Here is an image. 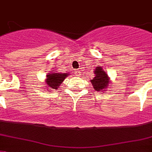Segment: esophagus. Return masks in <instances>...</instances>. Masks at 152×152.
I'll use <instances>...</instances> for the list:
<instances>
[{"label":"esophagus","instance_id":"obj_1","mask_svg":"<svg viewBox=\"0 0 152 152\" xmlns=\"http://www.w3.org/2000/svg\"><path fill=\"white\" fill-rule=\"evenodd\" d=\"M75 74L76 76H80V75H81V71H79V70H76L75 72Z\"/></svg>","mask_w":152,"mask_h":152}]
</instances>
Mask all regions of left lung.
Here are the masks:
<instances>
[{
  "label": "left lung",
  "mask_w": 152,
  "mask_h": 152,
  "mask_svg": "<svg viewBox=\"0 0 152 152\" xmlns=\"http://www.w3.org/2000/svg\"><path fill=\"white\" fill-rule=\"evenodd\" d=\"M91 82L96 91H105L109 88L110 78L101 67H97L95 69V77L91 79Z\"/></svg>",
  "instance_id": "obj_1"
}]
</instances>
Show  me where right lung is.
I'll use <instances>...</instances> for the list:
<instances>
[{
    "instance_id": "1",
    "label": "right lung",
    "mask_w": 152,
    "mask_h": 152,
    "mask_svg": "<svg viewBox=\"0 0 152 152\" xmlns=\"http://www.w3.org/2000/svg\"><path fill=\"white\" fill-rule=\"evenodd\" d=\"M68 74H63V73H56L55 71L50 72L48 75H46V86L45 87H48V88H53V89H56L58 87L61 85L64 80Z\"/></svg>"
}]
</instances>
